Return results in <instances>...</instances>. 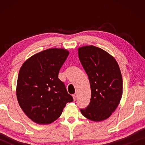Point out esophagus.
I'll return each instance as SVG.
<instances>
[{
	"label": "esophagus",
	"instance_id": "34e87169",
	"mask_svg": "<svg viewBox=\"0 0 145 145\" xmlns=\"http://www.w3.org/2000/svg\"><path fill=\"white\" fill-rule=\"evenodd\" d=\"M72 97H73V100H74V101L76 100V98H77V94H76V93H75L74 94H73Z\"/></svg>",
	"mask_w": 145,
	"mask_h": 145
}]
</instances>
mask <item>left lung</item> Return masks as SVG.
Instances as JSON below:
<instances>
[{"label": "left lung", "instance_id": "8db88e82", "mask_svg": "<svg viewBox=\"0 0 145 145\" xmlns=\"http://www.w3.org/2000/svg\"><path fill=\"white\" fill-rule=\"evenodd\" d=\"M78 54L91 89L90 104L80 110L81 114L95 122L107 120L122 98L123 79L118 63L110 53L94 45L79 47Z\"/></svg>", "mask_w": 145, "mask_h": 145}]
</instances>
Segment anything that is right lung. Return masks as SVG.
I'll use <instances>...</instances> for the list:
<instances>
[{
  "mask_svg": "<svg viewBox=\"0 0 145 145\" xmlns=\"http://www.w3.org/2000/svg\"><path fill=\"white\" fill-rule=\"evenodd\" d=\"M69 55L66 49H48L32 55L20 67L17 100L24 114L35 123L54 122L67 103L72 102V97L58 78Z\"/></svg>",
  "mask_w": 145,
  "mask_h": 145,
  "instance_id": "add662e5",
  "label": "right lung"
}]
</instances>
